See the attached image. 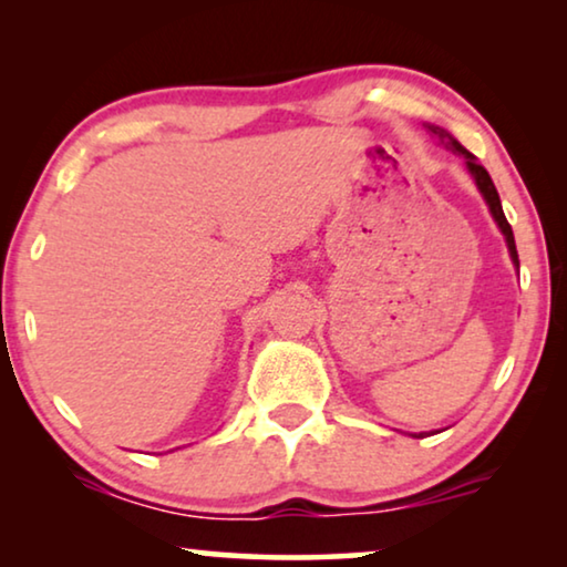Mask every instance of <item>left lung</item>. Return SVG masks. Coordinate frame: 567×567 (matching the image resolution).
<instances>
[{
	"instance_id": "8db88e82",
	"label": "left lung",
	"mask_w": 567,
	"mask_h": 567,
	"mask_svg": "<svg viewBox=\"0 0 567 567\" xmlns=\"http://www.w3.org/2000/svg\"><path fill=\"white\" fill-rule=\"evenodd\" d=\"M431 131H433V134H436V138H439L441 144L446 146V150H452V152H456V154H462L464 162H467V167H470L472 177H475V183H477L480 193H483L485 200H487V206H491V214L495 216V221H498V227H501L503 235H506V243H508L511 258H514V262L518 266V252H516V243H514V229H511V224H508V219H506V214H503L501 196H498V190H495V185H493V181H491V175H487V169H485L483 165H480L475 154L464 150V146H462L460 142H456V138H454L452 134H449V131H444V128H436V126H431Z\"/></svg>"
}]
</instances>
